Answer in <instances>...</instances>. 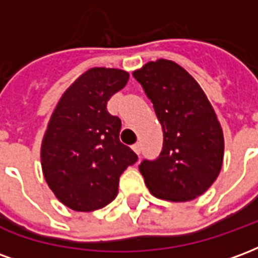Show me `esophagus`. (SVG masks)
Here are the masks:
<instances>
[{
  "label": "esophagus",
  "mask_w": 258,
  "mask_h": 258,
  "mask_svg": "<svg viewBox=\"0 0 258 258\" xmlns=\"http://www.w3.org/2000/svg\"><path fill=\"white\" fill-rule=\"evenodd\" d=\"M133 151H134L137 155H140V153H141V144H140V142H137V144H134V145H133Z\"/></svg>",
  "instance_id": "esophagus-1"
}]
</instances>
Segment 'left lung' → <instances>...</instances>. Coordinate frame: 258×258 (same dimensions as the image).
<instances>
[{
  "mask_svg": "<svg viewBox=\"0 0 258 258\" xmlns=\"http://www.w3.org/2000/svg\"><path fill=\"white\" fill-rule=\"evenodd\" d=\"M163 128L156 160L140 171L159 199L188 202L203 195L221 171L224 134L210 101L198 81L173 60L157 59L135 70Z\"/></svg>",
  "mask_w": 258,
  "mask_h": 258,
  "instance_id": "1",
  "label": "left lung"
}]
</instances>
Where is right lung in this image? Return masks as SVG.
I'll use <instances>...</instances> for the list:
<instances>
[{
    "instance_id": "right-lung-1",
    "label": "right lung",
    "mask_w": 258,
    "mask_h": 258,
    "mask_svg": "<svg viewBox=\"0 0 258 258\" xmlns=\"http://www.w3.org/2000/svg\"><path fill=\"white\" fill-rule=\"evenodd\" d=\"M128 77L120 69H90L53 109L41 144L42 174L53 195L72 210L109 205L117 196L120 175L138 160L120 142V118L106 109Z\"/></svg>"
}]
</instances>
